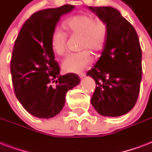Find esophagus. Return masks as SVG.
Here are the masks:
<instances>
[{"label":"esophagus","mask_w":152,"mask_h":152,"mask_svg":"<svg viewBox=\"0 0 152 152\" xmlns=\"http://www.w3.org/2000/svg\"><path fill=\"white\" fill-rule=\"evenodd\" d=\"M78 75H79V76L80 77V78H83V77H84V76H86V74L84 73V72H80V73H79Z\"/></svg>","instance_id":"obj_1"}]
</instances>
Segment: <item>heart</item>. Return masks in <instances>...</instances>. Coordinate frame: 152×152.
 I'll return each mask as SVG.
<instances>
[{
  "label": "heart",
  "mask_w": 152,
  "mask_h": 152,
  "mask_svg": "<svg viewBox=\"0 0 152 152\" xmlns=\"http://www.w3.org/2000/svg\"><path fill=\"white\" fill-rule=\"evenodd\" d=\"M63 27L72 35L81 36L80 47L83 50L70 53L63 61V69L69 72H80L92 61V55L88 50L99 52L106 45L109 34L108 25L102 20L90 14L75 15L63 23ZM67 34L57 29L53 32L50 45L53 51L63 55L67 49Z\"/></svg>",
  "instance_id": "b5f03b06"
}]
</instances>
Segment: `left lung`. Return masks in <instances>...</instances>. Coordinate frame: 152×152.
Returning <instances> with one entry per match:
<instances>
[{
	"instance_id": "8db88e82",
	"label": "left lung",
	"mask_w": 152,
	"mask_h": 152,
	"mask_svg": "<svg viewBox=\"0 0 152 152\" xmlns=\"http://www.w3.org/2000/svg\"><path fill=\"white\" fill-rule=\"evenodd\" d=\"M106 22L109 34L100 58L87 76L96 83L91 102L98 113L118 117L137 102L142 79V52L132 25L111 7H88Z\"/></svg>"
}]
</instances>
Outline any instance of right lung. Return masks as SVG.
I'll use <instances>...</instances> for the list:
<instances>
[{
    "mask_svg": "<svg viewBox=\"0 0 152 152\" xmlns=\"http://www.w3.org/2000/svg\"><path fill=\"white\" fill-rule=\"evenodd\" d=\"M73 8L65 4L34 13L15 39L10 67L14 91L23 108L36 118L48 119L58 114L67 91L80 83L75 73L60 76L50 45L61 17Z\"/></svg>",
    "mask_w": 152,
    "mask_h": 152,
    "instance_id": "add662e5",
    "label": "right lung"
}]
</instances>
